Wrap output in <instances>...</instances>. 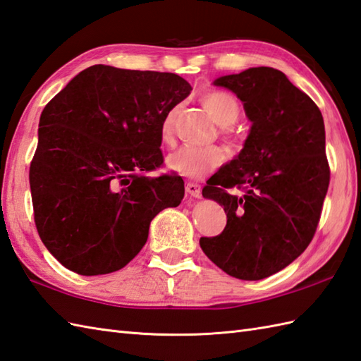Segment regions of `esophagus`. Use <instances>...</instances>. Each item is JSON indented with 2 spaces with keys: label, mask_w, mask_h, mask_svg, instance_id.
<instances>
[{
  "label": "esophagus",
  "mask_w": 361,
  "mask_h": 361,
  "mask_svg": "<svg viewBox=\"0 0 361 361\" xmlns=\"http://www.w3.org/2000/svg\"><path fill=\"white\" fill-rule=\"evenodd\" d=\"M187 193L193 197H201V185H197L195 182H188L185 185Z\"/></svg>",
  "instance_id": "1"
}]
</instances>
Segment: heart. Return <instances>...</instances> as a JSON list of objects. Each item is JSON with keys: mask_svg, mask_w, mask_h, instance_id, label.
<instances>
[{"mask_svg": "<svg viewBox=\"0 0 361 361\" xmlns=\"http://www.w3.org/2000/svg\"><path fill=\"white\" fill-rule=\"evenodd\" d=\"M199 100H201V105L212 116L214 122L222 126V137L233 143L235 139L230 126H233L238 122L239 114H241L238 100L228 92L216 90L204 92ZM174 120L176 109H171L162 120V125H160L159 135L164 143H171L174 139ZM222 162L224 151L218 147H182L166 157V166L171 171L188 179H202L204 176L216 170Z\"/></svg>", "mask_w": 361, "mask_h": 361, "instance_id": "heart-1", "label": "heart"}]
</instances>
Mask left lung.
I'll return each instance as SVG.
<instances>
[{
	"mask_svg": "<svg viewBox=\"0 0 361 361\" xmlns=\"http://www.w3.org/2000/svg\"><path fill=\"white\" fill-rule=\"evenodd\" d=\"M214 85L241 99L252 130L238 157L207 180L202 196L224 207L227 226L199 244L230 276L256 281L289 266L315 235L331 180L324 122L278 69L250 68Z\"/></svg>",
	"mask_w": 361,
	"mask_h": 361,
	"instance_id": "8db88e82",
	"label": "left lung"
}]
</instances>
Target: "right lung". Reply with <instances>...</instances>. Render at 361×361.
<instances>
[{
  "label": "right lung",
  "instance_id": "1",
  "mask_svg": "<svg viewBox=\"0 0 361 361\" xmlns=\"http://www.w3.org/2000/svg\"><path fill=\"white\" fill-rule=\"evenodd\" d=\"M191 86L171 72L94 65L44 106L29 182L47 250L78 275L123 269L149 222L185 195L164 165L160 125Z\"/></svg>",
  "mask_w": 361,
  "mask_h": 361
}]
</instances>
